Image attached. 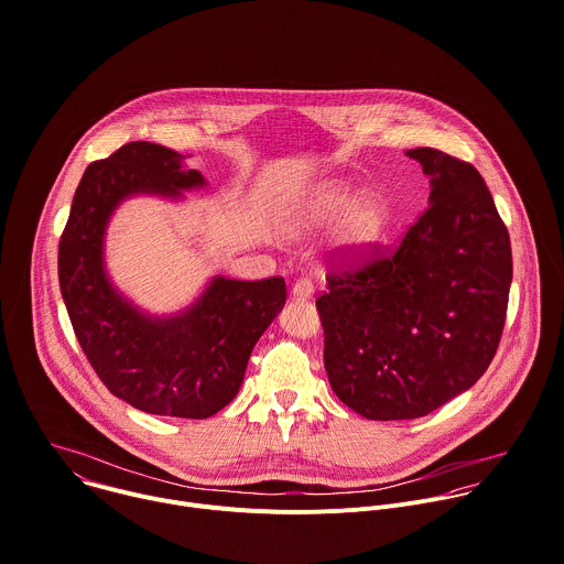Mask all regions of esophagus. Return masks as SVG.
I'll return each instance as SVG.
<instances>
[{"label": "esophagus", "mask_w": 564, "mask_h": 564, "mask_svg": "<svg viewBox=\"0 0 564 564\" xmlns=\"http://www.w3.org/2000/svg\"><path fill=\"white\" fill-rule=\"evenodd\" d=\"M313 293H315V284H313L311 278H300V280H295V284H293V289H291V295L297 297V300H306V297H311Z\"/></svg>", "instance_id": "esophagus-1"}]
</instances>
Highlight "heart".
Segmentation results:
<instances>
[{
	"mask_svg": "<svg viewBox=\"0 0 564 564\" xmlns=\"http://www.w3.org/2000/svg\"><path fill=\"white\" fill-rule=\"evenodd\" d=\"M350 187L341 183L324 185L311 203V214L315 220H330L344 212L350 203ZM386 225V207L375 196H364L348 207L339 223V242L350 251H361L372 245Z\"/></svg>",
	"mask_w": 564,
	"mask_h": 564,
	"instance_id": "1",
	"label": "heart"
}]
</instances>
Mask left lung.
I'll return each mask as SVG.
<instances>
[{
    "label": "left lung",
    "mask_w": 564,
    "mask_h": 564,
    "mask_svg": "<svg viewBox=\"0 0 564 564\" xmlns=\"http://www.w3.org/2000/svg\"><path fill=\"white\" fill-rule=\"evenodd\" d=\"M405 154L432 178L430 205L397 247L333 253L315 302L330 388L372 421L425 416L471 388L500 344L511 284L509 234L478 170L434 148Z\"/></svg>",
    "instance_id": "8db88e82"
}]
</instances>
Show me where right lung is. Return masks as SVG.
Masks as SVG:
<instances>
[{"mask_svg":"<svg viewBox=\"0 0 564 564\" xmlns=\"http://www.w3.org/2000/svg\"><path fill=\"white\" fill-rule=\"evenodd\" d=\"M170 148L134 141L88 165L59 240V286L75 335L104 386L137 410L207 419L240 390L251 350L286 302L280 275L216 278L183 315L152 319L104 271V234L130 194L181 196L203 185Z\"/></svg>","mask_w":564,"mask_h":564,"instance_id":"1","label":"right lung"}]
</instances>
